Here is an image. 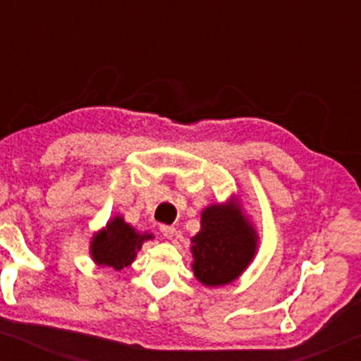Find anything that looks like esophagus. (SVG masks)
<instances>
[{
    "mask_svg": "<svg viewBox=\"0 0 361 361\" xmlns=\"http://www.w3.org/2000/svg\"><path fill=\"white\" fill-rule=\"evenodd\" d=\"M159 231H161V234H163L166 239H171L176 233V229L173 226H161Z\"/></svg>",
    "mask_w": 361,
    "mask_h": 361,
    "instance_id": "esophagus-1",
    "label": "esophagus"
}]
</instances>
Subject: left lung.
<instances>
[{
	"label": "left lung",
	"mask_w": 361,
	"mask_h": 361,
	"mask_svg": "<svg viewBox=\"0 0 361 361\" xmlns=\"http://www.w3.org/2000/svg\"><path fill=\"white\" fill-rule=\"evenodd\" d=\"M192 270L205 287L233 283L250 267L259 235L234 197L202 210L200 231L193 235Z\"/></svg>",
	"instance_id": "obj_1"
}]
</instances>
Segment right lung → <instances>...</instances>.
Returning a JSON list of instances; mask_svg holds the SVG:
<instances>
[{
  "mask_svg": "<svg viewBox=\"0 0 361 361\" xmlns=\"http://www.w3.org/2000/svg\"><path fill=\"white\" fill-rule=\"evenodd\" d=\"M149 239H154V234L140 233L123 221L122 215H115L103 229L93 234L90 241V256L98 267L122 270L134 263L142 244Z\"/></svg>",
  "mask_w": 361,
  "mask_h": 361,
  "instance_id": "1",
  "label": "right lung"
}]
</instances>
